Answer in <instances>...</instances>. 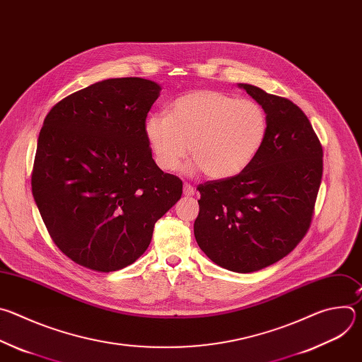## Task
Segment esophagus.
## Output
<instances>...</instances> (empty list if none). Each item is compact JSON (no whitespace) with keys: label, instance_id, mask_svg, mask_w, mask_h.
I'll return each instance as SVG.
<instances>
[{"label":"esophagus","instance_id":"esophagus-1","mask_svg":"<svg viewBox=\"0 0 362 362\" xmlns=\"http://www.w3.org/2000/svg\"><path fill=\"white\" fill-rule=\"evenodd\" d=\"M183 194H185V196H193V194H194L193 186L189 185V183H185V185H183Z\"/></svg>","mask_w":362,"mask_h":362}]
</instances>
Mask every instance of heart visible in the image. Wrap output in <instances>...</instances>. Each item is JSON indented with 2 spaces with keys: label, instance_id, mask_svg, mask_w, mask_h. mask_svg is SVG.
Here are the masks:
<instances>
[{
  "label": "heart",
  "instance_id": "b5f03b06",
  "mask_svg": "<svg viewBox=\"0 0 362 362\" xmlns=\"http://www.w3.org/2000/svg\"><path fill=\"white\" fill-rule=\"evenodd\" d=\"M143 132L163 172L176 170L190 148L193 169L211 179H228L246 169L261 150L268 117L256 101L218 90H193L172 103L169 115L150 113Z\"/></svg>",
  "mask_w": 362,
  "mask_h": 362
}]
</instances>
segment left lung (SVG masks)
Listing matches in <instances>:
<instances>
[{
  "instance_id": "left-lung-1",
  "label": "left lung",
  "mask_w": 362,
  "mask_h": 362,
  "mask_svg": "<svg viewBox=\"0 0 362 362\" xmlns=\"http://www.w3.org/2000/svg\"><path fill=\"white\" fill-rule=\"evenodd\" d=\"M267 113L268 133L239 175L199 185L194 238L216 265L249 274L286 256L311 226L322 179V146L288 98L239 84Z\"/></svg>"
}]
</instances>
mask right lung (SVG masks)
I'll list each match as a JSON object with an SVG mask.
<instances>
[{
  "mask_svg": "<svg viewBox=\"0 0 362 362\" xmlns=\"http://www.w3.org/2000/svg\"><path fill=\"white\" fill-rule=\"evenodd\" d=\"M160 86L109 78L53 106L31 175L44 225L70 259L95 272L133 264L182 196V180L154 163L143 124Z\"/></svg>",
  "mask_w": 362,
  "mask_h": 362,
  "instance_id": "obj_1",
  "label": "right lung"
}]
</instances>
